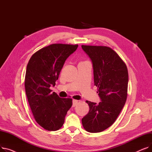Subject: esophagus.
Wrapping results in <instances>:
<instances>
[{
  "label": "esophagus",
  "mask_w": 152,
  "mask_h": 152,
  "mask_svg": "<svg viewBox=\"0 0 152 152\" xmlns=\"http://www.w3.org/2000/svg\"><path fill=\"white\" fill-rule=\"evenodd\" d=\"M77 103H78V100H73V107H75V106H76V105L77 104Z\"/></svg>",
  "instance_id": "34e87169"
}]
</instances>
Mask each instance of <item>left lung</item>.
<instances>
[{"mask_svg":"<svg viewBox=\"0 0 152 152\" xmlns=\"http://www.w3.org/2000/svg\"><path fill=\"white\" fill-rule=\"evenodd\" d=\"M92 60L94 86L101 99L99 104L86 101L89 111L83 119L84 129L100 132L112 125L127 99L128 71L125 63L112 49L107 46L81 45Z\"/></svg>","mask_w":152,"mask_h":152,"instance_id":"obj_1","label":"left lung"}]
</instances>
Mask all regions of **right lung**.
<instances>
[{
    "label": "right lung",
    "instance_id": "right-lung-1",
    "mask_svg": "<svg viewBox=\"0 0 152 152\" xmlns=\"http://www.w3.org/2000/svg\"><path fill=\"white\" fill-rule=\"evenodd\" d=\"M77 44H53L37 50L29 60L25 79L26 94L36 121L47 131H57L63 125L73 102L51 93L64 63Z\"/></svg>",
    "mask_w": 152,
    "mask_h": 152
}]
</instances>
